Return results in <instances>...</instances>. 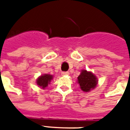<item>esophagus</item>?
Instances as JSON below:
<instances>
[{
  "mask_svg": "<svg viewBox=\"0 0 130 130\" xmlns=\"http://www.w3.org/2000/svg\"><path fill=\"white\" fill-rule=\"evenodd\" d=\"M69 74H70V73L68 72H61V75L62 76H68Z\"/></svg>",
  "mask_w": 130,
  "mask_h": 130,
  "instance_id": "obj_1",
  "label": "esophagus"
}]
</instances>
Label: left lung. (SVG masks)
Listing matches in <instances>:
<instances>
[{"label": "left lung", "instance_id": "1", "mask_svg": "<svg viewBox=\"0 0 130 130\" xmlns=\"http://www.w3.org/2000/svg\"><path fill=\"white\" fill-rule=\"evenodd\" d=\"M77 83L79 84L81 90L88 93L96 88L98 84V79L92 72L84 69L77 77Z\"/></svg>", "mask_w": 130, "mask_h": 130}]
</instances>
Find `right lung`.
Listing matches in <instances>:
<instances>
[{
	"label": "right lung",
	"mask_w": 130,
	"mask_h": 130,
	"mask_svg": "<svg viewBox=\"0 0 130 130\" xmlns=\"http://www.w3.org/2000/svg\"><path fill=\"white\" fill-rule=\"evenodd\" d=\"M54 79V76L49 74H44L40 75L36 80V84L41 88L45 89L46 88L48 87L50 84L51 82Z\"/></svg>",
	"instance_id": "add662e5"
}]
</instances>
